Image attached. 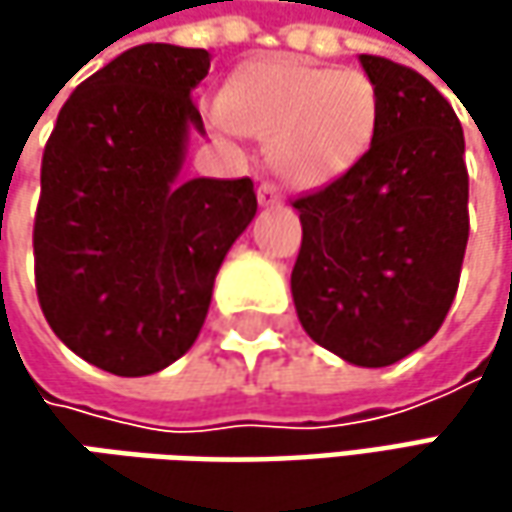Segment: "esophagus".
Segmentation results:
<instances>
[{
    "label": "esophagus",
    "instance_id": "obj_1",
    "mask_svg": "<svg viewBox=\"0 0 512 512\" xmlns=\"http://www.w3.org/2000/svg\"><path fill=\"white\" fill-rule=\"evenodd\" d=\"M256 196H259V205L262 207L282 205V193H279V187L273 185V182H262V185H259V190H256Z\"/></svg>",
    "mask_w": 512,
    "mask_h": 512
}]
</instances>
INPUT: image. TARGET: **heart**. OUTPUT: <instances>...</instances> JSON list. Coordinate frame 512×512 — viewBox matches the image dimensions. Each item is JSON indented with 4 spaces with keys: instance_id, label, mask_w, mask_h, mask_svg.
I'll return each mask as SVG.
<instances>
[{
    "instance_id": "1",
    "label": "heart",
    "mask_w": 512,
    "mask_h": 512,
    "mask_svg": "<svg viewBox=\"0 0 512 512\" xmlns=\"http://www.w3.org/2000/svg\"><path fill=\"white\" fill-rule=\"evenodd\" d=\"M210 122L230 136L265 139L270 168L287 185L310 190L362 162L379 125V96L362 70L273 56L227 79Z\"/></svg>"
}]
</instances>
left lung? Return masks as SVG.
Returning <instances> with one entry per match:
<instances>
[{
  "instance_id": "1",
  "label": "left lung",
  "mask_w": 512,
  "mask_h": 512,
  "mask_svg": "<svg viewBox=\"0 0 512 512\" xmlns=\"http://www.w3.org/2000/svg\"><path fill=\"white\" fill-rule=\"evenodd\" d=\"M379 96L362 162L299 196L302 250L290 290L307 336L359 367L427 344L453 305L467 219L462 122L422 73L359 56Z\"/></svg>"
}]
</instances>
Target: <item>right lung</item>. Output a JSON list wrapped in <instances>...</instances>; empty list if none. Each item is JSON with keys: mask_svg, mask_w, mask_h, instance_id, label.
<instances>
[{"mask_svg": "<svg viewBox=\"0 0 512 512\" xmlns=\"http://www.w3.org/2000/svg\"><path fill=\"white\" fill-rule=\"evenodd\" d=\"M210 53L150 42L88 76L42 156L36 293L53 333L113 376H150L205 325L216 273L256 216L250 179H182Z\"/></svg>", "mask_w": 512, "mask_h": 512, "instance_id": "1", "label": "right lung"}]
</instances>
